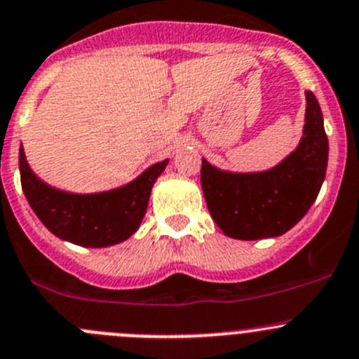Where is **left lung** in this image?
Returning a JSON list of instances; mask_svg holds the SVG:
<instances>
[{
	"label": "left lung",
	"mask_w": 359,
	"mask_h": 359,
	"mask_svg": "<svg viewBox=\"0 0 359 359\" xmlns=\"http://www.w3.org/2000/svg\"><path fill=\"white\" fill-rule=\"evenodd\" d=\"M307 95L304 137L297 151L266 172L229 173L201 161V189L222 233L238 240L279 236L293 228L318 198L328 166L321 107Z\"/></svg>",
	"instance_id": "1"
}]
</instances>
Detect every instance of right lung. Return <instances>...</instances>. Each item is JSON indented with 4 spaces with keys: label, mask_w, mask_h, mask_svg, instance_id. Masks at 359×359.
<instances>
[{
    "label": "right lung",
    "mask_w": 359,
    "mask_h": 359,
    "mask_svg": "<svg viewBox=\"0 0 359 359\" xmlns=\"http://www.w3.org/2000/svg\"><path fill=\"white\" fill-rule=\"evenodd\" d=\"M166 165L168 159L156 163L117 189L73 194L41 182L31 172L24 149L19 151L20 184L34 214L55 236L83 247H109L130 238L144 219L152 186Z\"/></svg>",
    "instance_id": "right-lung-1"
}]
</instances>
